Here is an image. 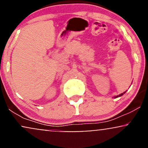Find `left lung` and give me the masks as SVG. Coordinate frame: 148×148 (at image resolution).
Wrapping results in <instances>:
<instances>
[{
	"label": "left lung",
	"mask_w": 148,
	"mask_h": 148,
	"mask_svg": "<svg viewBox=\"0 0 148 148\" xmlns=\"http://www.w3.org/2000/svg\"><path fill=\"white\" fill-rule=\"evenodd\" d=\"M125 92H123V93H122V94H120V95H118V96H116V97H115V98H117V97H121L122 95H123L124 94H125Z\"/></svg>",
	"instance_id": "obj_1"
}]
</instances>
